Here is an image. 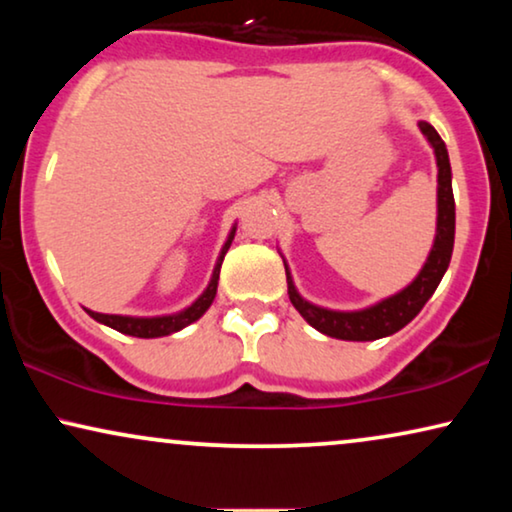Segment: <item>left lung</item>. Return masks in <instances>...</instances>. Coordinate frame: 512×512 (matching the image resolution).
Wrapping results in <instances>:
<instances>
[{
	"mask_svg": "<svg viewBox=\"0 0 512 512\" xmlns=\"http://www.w3.org/2000/svg\"><path fill=\"white\" fill-rule=\"evenodd\" d=\"M419 130L429 139L436 153L438 165V221H436V240L426 258L424 268L419 275L405 286L403 291L394 293V296L380 300V303L366 307V310L354 312H340V310H326V307L312 305L300 296L293 286V279L286 268V282H289V298L296 310L300 312L307 324L317 328L319 333L331 335L338 340H380L387 335L401 331L408 326L412 319L417 317L419 310L426 305V300L433 296L438 289L440 279H443L447 265H450L452 249H454V195H452V170H450V156H447L445 142L433 128L431 123L419 121Z\"/></svg>",
	"mask_w": 512,
	"mask_h": 512,
	"instance_id": "1",
	"label": "left lung"
}]
</instances>
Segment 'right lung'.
Returning a JSON list of instances; mask_svg holds the SVG:
<instances>
[{
  "label": "right lung",
  "mask_w": 512,
  "mask_h": 512,
  "mask_svg": "<svg viewBox=\"0 0 512 512\" xmlns=\"http://www.w3.org/2000/svg\"><path fill=\"white\" fill-rule=\"evenodd\" d=\"M233 237H235V226H233V230H230L226 244H223L219 261H216V265H214L212 279H209L207 289L202 291V296L195 300L191 307H186V310H181L177 314H165V317H121V314H102V312H93V310H86V312L95 321H100V324L114 328V331H118V333L135 335V338H163V335L181 331V328H186L188 324H193V321H198L202 314L209 310V305L214 303L223 256H226L230 244H233Z\"/></svg>",
  "instance_id": "add662e5"
}]
</instances>
